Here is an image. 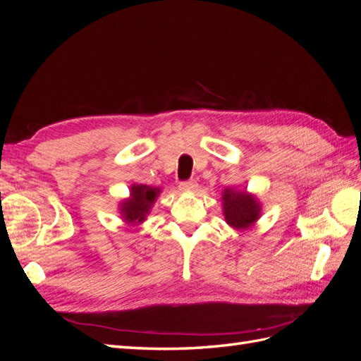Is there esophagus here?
Returning <instances> with one entry per match:
<instances>
[{
  "label": "esophagus",
  "instance_id": "obj_1",
  "mask_svg": "<svg viewBox=\"0 0 361 361\" xmlns=\"http://www.w3.org/2000/svg\"><path fill=\"white\" fill-rule=\"evenodd\" d=\"M179 190L183 192H194L197 190V182L195 180H187V182H182L179 185Z\"/></svg>",
  "mask_w": 361,
  "mask_h": 361
}]
</instances>
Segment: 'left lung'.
Listing matches in <instances>:
<instances>
[{"label": "left lung", "instance_id": "8db88e82", "mask_svg": "<svg viewBox=\"0 0 361 361\" xmlns=\"http://www.w3.org/2000/svg\"><path fill=\"white\" fill-rule=\"evenodd\" d=\"M221 200L224 220L235 231H247L262 215V203L257 195L247 190L224 188Z\"/></svg>", "mask_w": 361, "mask_h": 361}]
</instances>
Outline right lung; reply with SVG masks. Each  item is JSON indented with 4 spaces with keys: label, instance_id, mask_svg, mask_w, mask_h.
<instances>
[{
    "label": "right lung",
    "instance_id": "obj_1",
    "mask_svg": "<svg viewBox=\"0 0 361 361\" xmlns=\"http://www.w3.org/2000/svg\"><path fill=\"white\" fill-rule=\"evenodd\" d=\"M161 191V188L149 187V185H130L129 197L118 203V214L122 216L123 223L128 226L145 223Z\"/></svg>",
    "mask_w": 361,
    "mask_h": 361
}]
</instances>
